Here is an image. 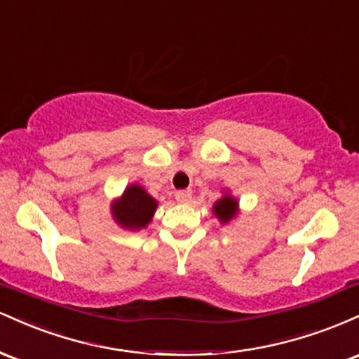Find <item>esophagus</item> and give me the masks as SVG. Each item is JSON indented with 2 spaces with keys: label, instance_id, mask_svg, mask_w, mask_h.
I'll return each instance as SVG.
<instances>
[{
  "label": "esophagus",
  "instance_id": "1",
  "mask_svg": "<svg viewBox=\"0 0 359 359\" xmlns=\"http://www.w3.org/2000/svg\"><path fill=\"white\" fill-rule=\"evenodd\" d=\"M175 199L179 201L180 204H187L189 201L192 199V191H191V189H185V191H177L175 192Z\"/></svg>",
  "mask_w": 359,
  "mask_h": 359
}]
</instances>
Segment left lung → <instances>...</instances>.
I'll list each match as a JSON object with an SVG mask.
<instances>
[{
	"instance_id": "obj_1",
	"label": "left lung",
	"mask_w": 359,
	"mask_h": 359,
	"mask_svg": "<svg viewBox=\"0 0 359 359\" xmlns=\"http://www.w3.org/2000/svg\"><path fill=\"white\" fill-rule=\"evenodd\" d=\"M222 192L224 194L212 204V214L217 217L221 224H229L240 214V201L231 196L228 189H224Z\"/></svg>"
}]
</instances>
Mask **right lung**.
Masks as SVG:
<instances>
[{"label": "right lung", "mask_w": 359, "mask_h": 359, "mask_svg": "<svg viewBox=\"0 0 359 359\" xmlns=\"http://www.w3.org/2000/svg\"><path fill=\"white\" fill-rule=\"evenodd\" d=\"M158 208L155 197H151L142 185L133 182L126 185L121 196L111 203V216L119 228L128 231H142L154 219Z\"/></svg>", "instance_id": "add662e5"}]
</instances>
